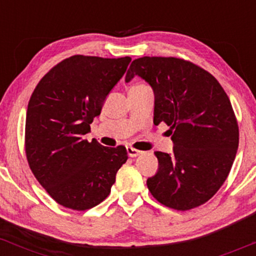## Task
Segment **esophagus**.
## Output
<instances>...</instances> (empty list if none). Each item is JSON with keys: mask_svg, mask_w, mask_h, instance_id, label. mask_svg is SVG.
Masks as SVG:
<instances>
[{"mask_svg": "<svg viewBox=\"0 0 256 256\" xmlns=\"http://www.w3.org/2000/svg\"><path fill=\"white\" fill-rule=\"evenodd\" d=\"M126 150H128V156H131V158H136L140 154V152H142L140 150H137V149L132 148V146H128V148H126Z\"/></svg>", "mask_w": 256, "mask_h": 256, "instance_id": "34e87169", "label": "esophagus"}]
</instances>
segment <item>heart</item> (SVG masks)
<instances>
[{"label": "heart", "instance_id": "1", "mask_svg": "<svg viewBox=\"0 0 256 256\" xmlns=\"http://www.w3.org/2000/svg\"><path fill=\"white\" fill-rule=\"evenodd\" d=\"M134 86H146V85H144V84H136V85H134Z\"/></svg>", "mask_w": 256, "mask_h": 256}]
</instances>
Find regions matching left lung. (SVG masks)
<instances>
[{"label":"left lung","mask_w":256,"mask_h":256,"mask_svg":"<svg viewBox=\"0 0 256 256\" xmlns=\"http://www.w3.org/2000/svg\"><path fill=\"white\" fill-rule=\"evenodd\" d=\"M134 76L152 88L154 124L168 125L174 144L172 154L155 152L158 168L146 180L149 192L177 210L206 204L224 184L238 148L230 100L210 72L183 58H136L125 80Z\"/></svg>","instance_id":"8db88e82"}]
</instances>
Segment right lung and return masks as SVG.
Segmentation results:
<instances>
[{"mask_svg":"<svg viewBox=\"0 0 256 256\" xmlns=\"http://www.w3.org/2000/svg\"><path fill=\"white\" fill-rule=\"evenodd\" d=\"M131 58L73 55L34 88L25 124V152L32 173L58 204L86 210L110 195L128 160L124 146L108 148L84 136Z\"/></svg>","mask_w":256,"mask_h":256,"instance_id":"add662e5","label":"right lung"}]
</instances>
